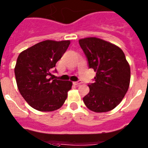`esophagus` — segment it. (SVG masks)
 <instances>
[{"instance_id":"1","label":"esophagus","mask_w":148,"mask_h":148,"mask_svg":"<svg viewBox=\"0 0 148 148\" xmlns=\"http://www.w3.org/2000/svg\"><path fill=\"white\" fill-rule=\"evenodd\" d=\"M82 83L81 81H78V82H74L73 83V84L75 85V86H79V85H80Z\"/></svg>"}]
</instances>
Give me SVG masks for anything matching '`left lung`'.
Returning a JSON list of instances; mask_svg holds the SVG:
<instances>
[{
	"instance_id": "left-lung-1",
	"label": "left lung",
	"mask_w": 148,
	"mask_h": 148,
	"mask_svg": "<svg viewBox=\"0 0 148 148\" xmlns=\"http://www.w3.org/2000/svg\"><path fill=\"white\" fill-rule=\"evenodd\" d=\"M79 44L89 68L96 72L83 102L95 112L110 111L121 102L129 88L130 67L124 53L114 44L96 37L80 38Z\"/></svg>"
}]
</instances>
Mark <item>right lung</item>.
<instances>
[{"label":"right lung","mask_w":148,"mask_h":148,"mask_svg":"<svg viewBox=\"0 0 148 148\" xmlns=\"http://www.w3.org/2000/svg\"><path fill=\"white\" fill-rule=\"evenodd\" d=\"M70 40H45L18 55L15 75L19 92L33 109L41 112L58 110L65 103L72 82L50 77L51 70L68 49Z\"/></svg>","instance_id":"right-lung-1"}]
</instances>
